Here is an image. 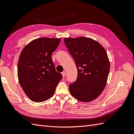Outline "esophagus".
<instances>
[{
    "mask_svg": "<svg viewBox=\"0 0 134 134\" xmlns=\"http://www.w3.org/2000/svg\"><path fill=\"white\" fill-rule=\"evenodd\" d=\"M62 75H63V78H64V77L65 76V71H63V72H62Z\"/></svg>",
    "mask_w": 134,
    "mask_h": 134,
    "instance_id": "obj_1",
    "label": "esophagus"
}]
</instances>
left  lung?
I'll use <instances>...</instances> for the list:
<instances>
[{"instance_id":"obj_1","label":"left lung","mask_w":134,"mask_h":134,"mask_svg":"<svg viewBox=\"0 0 134 134\" xmlns=\"http://www.w3.org/2000/svg\"><path fill=\"white\" fill-rule=\"evenodd\" d=\"M78 70L74 82L69 84L72 96L84 102L97 98L107 83L110 65L107 52L96 41L81 37L64 39Z\"/></svg>"}]
</instances>
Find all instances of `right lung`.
I'll return each mask as SVG.
<instances>
[{
  "instance_id": "1",
  "label": "right lung",
  "mask_w": 134,
  "mask_h": 134,
  "mask_svg": "<svg viewBox=\"0 0 134 134\" xmlns=\"http://www.w3.org/2000/svg\"><path fill=\"white\" fill-rule=\"evenodd\" d=\"M60 41V38L36 39L23 48L19 56V84L32 101L41 102L50 98L63 78L62 74L56 71L51 58Z\"/></svg>"
}]
</instances>
